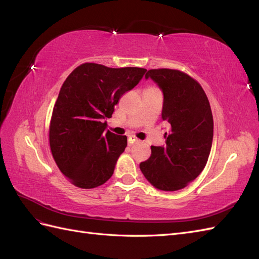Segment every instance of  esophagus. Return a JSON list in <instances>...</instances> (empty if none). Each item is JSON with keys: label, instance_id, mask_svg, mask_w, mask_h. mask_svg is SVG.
<instances>
[{"label": "esophagus", "instance_id": "esophagus-1", "mask_svg": "<svg viewBox=\"0 0 259 259\" xmlns=\"http://www.w3.org/2000/svg\"><path fill=\"white\" fill-rule=\"evenodd\" d=\"M135 143H138V139H136L134 136H130L128 137V144L133 145V144H135Z\"/></svg>", "mask_w": 259, "mask_h": 259}]
</instances>
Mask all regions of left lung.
Listing matches in <instances>:
<instances>
[{"label": "left lung", "mask_w": 259, "mask_h": 259, "mask_svg": "<svg viewBox=\"0 0 259 259\" xmlns=\"http://www.w3.org/2000/svg\"><path fill=\"white\" fill-rule=\"evenodd\" d=\"M151 79L163 93L162 120L170 125L165 145L151 146V156L139 164L146 179L163 191L183 189L205 167L213 143L214 122L201 85L171 69H152Z\"/></svg>", "instance_id": "1"}]
</instances>
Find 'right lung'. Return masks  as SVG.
I'll use <instances>...</instances> for the list:
<instances>
[{"instance_id": "1", "label": "right lung", "mask_w": 259, "mask_h": 259, "mask_svg": "<svg viewBox=\"0 0 259 259\" xmlns=\"http://www.w3.org/2000/svg\"><path fill=\"white\" fill-rule=\"evenodd\" d=\"M144 68L83 64L62 84L53 109L50 146L57 166L82 189L105 184L114 171L127 137L107 131V119L124 93L143 79Z\"/></svg>"}]
</instances>
